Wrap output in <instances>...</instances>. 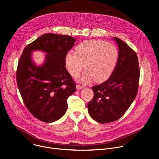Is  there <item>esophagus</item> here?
I'll list each match as a JSON object with an SVG mask.
<instances>
[{"label":"esophagus","instance_id":"34e87169","mask_svg":"<svg viewBox=\"0 0 159 159\" xmlns=\"http://www.w3.org/2000/svg\"><path fill=\"white\" fill-rule=\"evenodd\" d=\"M83 88H84V86H82V85H77V86H76V89H77V90H80V89H83Z\"/></svg>","mask_w":159,"mask_h":159}]
</instances>
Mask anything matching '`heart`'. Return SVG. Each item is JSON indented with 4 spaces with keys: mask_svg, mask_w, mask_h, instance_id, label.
I'll list each match as a JSON object with an SVG mask.
<instances>
[{
    "mask_svg": "<svg viewBox=\"0 0 159 159\" xmlns=\"http://www.w3.org/2000/svg\"><path fill=\"white\" fill-rule=\"evenodd\" d=\"M118 59V51L114 44L102 40H88L79 44L75 53L69 52L65 57V65L76 80L88 84L93 80L98 82L106 80L114 72ZM84 65H83V64Z\"/></svg>",
    "mask_w": 159,
    "mask_h": 159,
    "instance_id": "1",
    "label": "heart"
}]
</instances>
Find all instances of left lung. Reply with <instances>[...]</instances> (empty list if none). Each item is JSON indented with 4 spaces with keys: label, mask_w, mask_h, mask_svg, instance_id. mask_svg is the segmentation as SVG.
I'll use <instances>...</instances> for the list:
<instances>
[{
    "label": "left lung",
    "mask_w": 159,
    "mask_h": 159,
    "mask_svg": "<svg viewBox=\"0 0 159 159\" xmlns=\"http://www.w3.org/2000/svg\"><path fill=\"white\" fill-rule=\"evenodd\" d=\"M118 47V59L109 78L92 87L94 98L88 104L89 114L99 123L120 119L137 96L140 69L136 53L121 39L113 37Z\"/></svg>",
    "instance_id": "obj_1"
}]
</instances>
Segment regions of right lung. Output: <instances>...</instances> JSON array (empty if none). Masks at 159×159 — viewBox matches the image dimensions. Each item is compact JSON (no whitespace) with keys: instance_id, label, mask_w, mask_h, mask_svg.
Segmentation results:
<instances>
[{"instance_id":"add662e5","label":"right lung","mask_w":159,"mask_h":159,"mask_svg":"<svg viewBox=\"0 0 159 159\" xmlns=\"http://www.w3.org/2000/svg\"><path fill=\"white\" fill-rule=\"evenodd\" d=\"M76 40L69 36L44 34L24 49L18 62L16 80L25 106L38 120L52 123L66 111L67 99L76 85L65 65V57ZM46 53L43 63L37 66L32 52Z\"/></svg>"}]
</instances>
